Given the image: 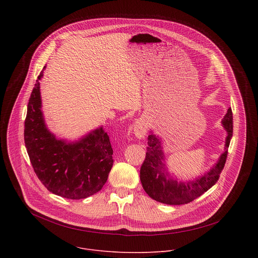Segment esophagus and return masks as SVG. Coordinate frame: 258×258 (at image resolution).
Listing matches in <instances>:
<instances>
[{
    "instance_id": "1",
    "label": "esophagus",
    "mask_w": 258,
    "mask_h": 258,
    "mask_svg": "<svg viewBox=\"0 0 258 258\" xmlns=\"http://www.w3.org/2000/svg\"><path fill=\"white\" fill-rule=\"evenodd\" d=\"M134 134L135 136L142 140L146 137L147 134V122L145 119L140 118L138 120H136V122L134 123Z\"/></svg>"
}]
</instances>
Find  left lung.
I'll return each mask as SVG.
<instances>
[{"label": "left lung", "instance_id": "1", "mask_svg": "<svg viewBox=\"0 0 258 258\" xmlns=\"http://www.w3.org/2000/svg\"><path fill=\"white\" fill-rule=\"evenodd\" d=\"M222 124L228 134L225 151L208 171L193 180L185 181L170 175L165 164L161 138L151 132L148 136L146 158L140 170V179L145 192L160 203L181 205L192 202L208 191L217 181L227 160L228 149L233 137V113L231 108L228 109Z\"/></svg>", "mask_w": 258, "mask_h": 258}]
</instances>
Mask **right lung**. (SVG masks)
Instances as JSON below:
<instances>
[{
  "label": "right lung",
  "instance_id": "1",
  "mask_svg": "<svg viewBox=\"0 0 258 258\" xmlns=\"http://www.w3.org/2000/svg\"><path fill=\"white\" fill-rule=\"evenodd\" d=\"M43 76L44 70L31 92L24 122V143L31 165L53 194L72 200L88 198L103 188L112 168L109 136L100 126L77 141L57 138L48 128L42 111Z\"/></svg>",
  "mask_w": 258,
  "mask_h": 258
}]
</instances>
